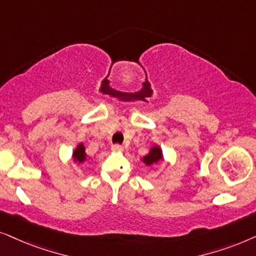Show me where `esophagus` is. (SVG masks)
<instances>
[{"mask_svg": "<svg viewBox=\"0 0 256 256\" xmlns=\"http://www.w3.org/2000/svg\"><path fill=\"white\" fill-rule=\"evenodd\" d=\"M122 150H124V148H122V145H117V144L112 145V151H114V152H122Z\"/></svg>", "mask_w": 256, "mask_h": 256, "instance_id": "obj_1", "label": "esophagus"}]
</instances>
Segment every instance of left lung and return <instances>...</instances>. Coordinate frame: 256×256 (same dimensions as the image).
<instances>
[{
	"instance_id": "left-lung-1",
	"label": "left lung",
	"mask_w": 256,
	"mask_h": 256,
	"mask_svg": "<svg viewBox=\"0 0 256 256\" xmlns=\"http://www.w3.org/2000/svg\"><path fill=\"white\" fill-rule=\"evenodd\" d=\"M164 160V154H162V150L159 145H153L150 148L148 153L146 156H144L142 158V162L145 164L146 166H153L159 164L160 162Z\"/></svg>"
}]
</instances>
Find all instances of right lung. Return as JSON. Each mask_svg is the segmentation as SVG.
Returning a JSON list of instances; mask_svg holds the SVG:
<instances>
[{"label": "right lung", "mask_w": 256, "mask_h": 256, "mask_svg": "<svg viewBox=\"0 0 256 256\" xmlns=\"http://www.w3.org/2000/svg\"><path fill=\"white\" fill-rule=\"evenodd\" d=\"M86 159L88 154L86 152H85V145L83 142H80L72 151V160L74 164H77V166H80V164L86 162Z\"/></svg>", "instance_id": "add662e5"}]
</instances>
